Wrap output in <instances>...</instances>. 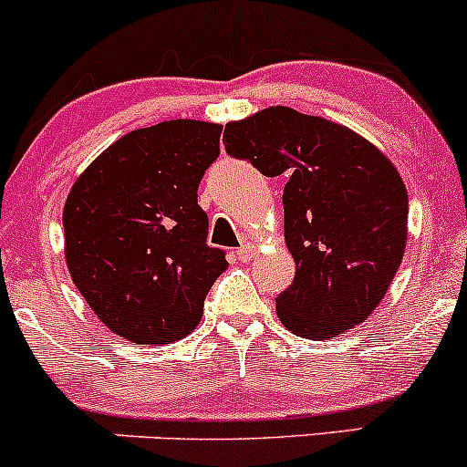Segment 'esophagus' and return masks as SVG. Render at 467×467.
<instances>
[{
    "label": "esophagus",
    "mask_w": 467,
    "mask_h": 467,
    "mask_svg": "<svg viewBox=\"0 0 467 467\" xmlns=\"http://www.w3.org/2000/svg\"><path fill=\"white\" fill-rule=\"evenodd\" d=\"M255 255H257V251H255V246H253V244H244L242 248H237V257L242 262H251Z\"/></svg>",
    "instance_id": "34e87169"
}]
</instances>
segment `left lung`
Returning <instances> with one entry per match:
<instances>
[{"label":"left lung","mask_w":467,"mask_h":467,"mask_svg":"<svg viewBox=\"0 0 467 467\" xmlns=\"http://www.w3.org/2000/svg\"><path fill=\"white\" fill-rule=\"evenodd\" d=\"M225 150L264 176L286 173L285 244L296 277L280 323L314 341L364 323L404 257L409 196L384 153L348 126L271 106L225 124Z\"/></svg>","instance_id":"obj_1"}]
</instances>
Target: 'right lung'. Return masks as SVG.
<instances>
[{"label":"right lung","mask_w":467,"mask_h":467,"mask_svg":"<svg viewBox=\"0 0 467 467\" xmlns=\"http://www.w3.org/2000/svg\"><path fill=\"white\" fill-rule=\"evenodd\" d=\"M223 126L171 119L130 130L74 181L63 207L65 262L99 321L135 346L181 341L228 268L205 244L199 182Z\"/></svg>","instance_id":"obj_1"}]
</instances>
